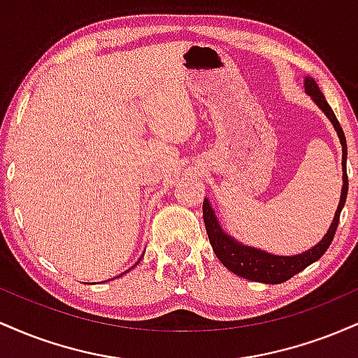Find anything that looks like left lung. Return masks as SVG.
I'll return each instance as SVG.
<instances>
[{
	"instance_id": "obj_1",
	"label": "left lung",
	"mask_w": 358,
	"mask_h": 358,
	"mask_svg": "<svg viewBox=\"0 0 358 358\" xmlns=\"http://www.w3.org/2000/svg\"><path fill=\"white\" fill-rule=\"evenodd\" d=\"M305 89L306 92L313 97V101L318 104V108L327 114L328 119L331 121V124L335 126L336 133H338L340 143H342V151H343L342 196H340V203L335 212V219L331 222L327 236H324L313 249L306 250V252L299 254V256H291V257L273 256V254L262 252V250L259 249L245 248V245H242L237 241H234L231 236H227V234L220 229L219 222H217V217L213 215V210L210 208L208 200H203V207H202L203 222H205V229H207L208 241H210L213 248V252H215V256L219 257V261L225 266V268L231 269L234 274H237V276L250 279V281L268 282V285H279V282H285L289 278H293L294 274L301 273V271L308 268L311 262L318 261V259L324 254V250L330 248L331 241H334L336 227H338L340 212H342L345 200H347L348 176H347V168H345V163H347V139H345L343 129L342 126H340L335 113L331 110L330 106H328V102L324 101V96L320 92L318 85H316V82L311 79V77H306Z\"/></svg>"
}]
</instances>
